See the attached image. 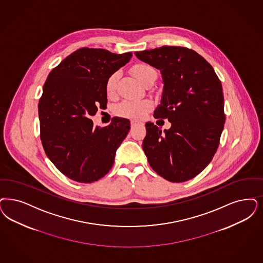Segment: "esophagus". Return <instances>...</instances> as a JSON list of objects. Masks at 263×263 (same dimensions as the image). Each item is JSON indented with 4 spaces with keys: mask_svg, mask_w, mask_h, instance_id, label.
I'll return each instance as SVG.
<instances>
[{
    "mask_svg": "<svg viewBox=\"0 0 263 263\" xmlns=\"http://www.w3.org/2000/svg\"><path fill=\"white\" fill-rule=\"evenodd\" d=\"M137 124H139V122L134 121V120H132V121H131V127H134L135 125H137Z\"/></svg>",
    "mask_w": 263,
    "mask_h": 263,
    "instance_id": "obj_1",
    "label": "esophagus"
}]
</instances>
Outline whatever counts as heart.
I'll return each mask as SVG.
<instances>
[{
	"label": "heart",
	"mask_w": 263,
	"mask_h": 263,
	"mask_svg": "<svg viewBox=\"0 0 263 263\" xmlns=\"http://www.w3.org/2000/svg\"><path fill=\"white\" fill-rule=\"evenodd\" d=\"M132 72L136 77L137 80L143 84L145 81L157 74L156 70L153 66L147 64H138L132 68ZM119 82V72H112L106 82V92L109 97L116 94ZM153 109V104L149 101H123L117 108V114L123 118H131L141 120L146 117V115Z\"/></svg>",
	"instance_id": "b5f03b06"
}]
</instances>
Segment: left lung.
<instances>
[{"label": "left lung", "mask_w": 263, "mask_h": 263, "mask_svg": "<svg viewBox=\"0 0 263 263\" xmlns=\"http://www.w3.org/2000/svg\"><path fill=\"white\" fill-rule=\"evenodd\" d=\"M135 55L160 70L163 93L154 118L172 124L162 132L145 123L147 161L167 181L191 180L208 166L219 145L226 122L221 82L211 64L187 47L164 46Z\"/></svg>", "instance_id": "obj_1"}]
</instances>
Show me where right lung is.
<instances>
[{"instance_id": "add662e5", "label": "right lung", "mask_w": 263, "mask_h": 263, "mask_svg": "<svg viewBox=\"0 0 263 263\" xmlns=\"http://www.w3.org/2000/svg\"><path fill=\"white\" fill-rule=\"evenodd\" d=\"M132 52L82 47L49 72L39 101L41 140L55 167L72 181L90 183L109 173L130 121L115 118L94 127L90 117L107 108L106 82Z\"/></svg>"}]
</instances>
